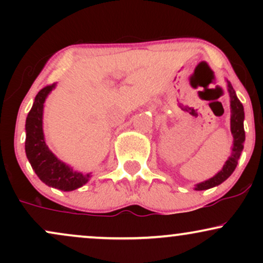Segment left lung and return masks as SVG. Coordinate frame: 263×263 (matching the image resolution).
Instances as JSON below:
<instances>
[{"label":"left lung","mask_w":263,"mask_h":263,"mask_svg":"<svg viewBox=\"0 0 263 263\" xmlns=\"http://www.w3.org/2000/svg\"><path fill=\"white\" fill-rule=\"evenodd\" d=\"M228 91L230 95V106H231V134L234 137L232 142V152L229 157L228 161L225 162L222 170L216 173L215 176L210 179L205 180L195 185V190H206L213 188V186L219 185L225 182L229 177L231 176L232 172L235 171L237 165V161L240 158L241 152L243 149V142H245V129H243V120H245V112H243V106L240 100L237 99L236 92L232 87L230 81H228Z\"/></svg>","instance_id":"left-lung-1"}]
</instances>
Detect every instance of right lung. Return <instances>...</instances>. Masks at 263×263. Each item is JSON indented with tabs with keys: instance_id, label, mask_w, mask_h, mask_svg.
I'll use <instances>...</instances> for the list:
<instances>
[{
	"instance_id": "add662e5",
	"label": "right lung",
	"mask_w": 263,
	"mask_h": 263,
	"mask_svg": "<svg viewBox=\"0 0 263 263\" xmlns=\"http://www.w3.org/2000/svg\"><path fill=\"white\" fill-rule=\"evenodd\" d=\"M55 84L43 87L35 96L33 106L26 120V155L33 171L42 182L63 192H71L90 179V173L83 174L73 171L64 162L57 158L45 144L43 134L44 101Z\"/></svg>"
}]
</instances>
